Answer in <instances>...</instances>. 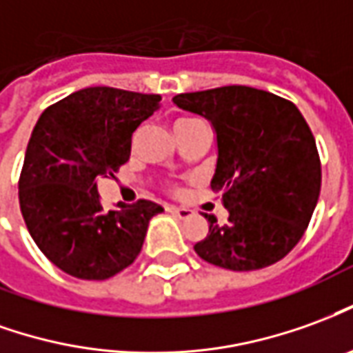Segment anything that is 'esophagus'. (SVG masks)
<instances>
[{
    "label": "esophagus",
    "mask_w": 353,
    "mask_h": 353,
    "mask_svg": "<svg viewBox=\"0 0 353 353\" xmlns=\"http://www.w3.org/2000/svg\"><path fill=\"white\" fill-rule=\"evenodd\" d=\"M168 212H172V214H174V216L179 219H187L193 216V212L189 210V208H179V206H170Z\"/></svg>",
    "instance_id": "esophagus-1"
}]
</instances>
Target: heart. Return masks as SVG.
Masks as SVG:
<instances>
[{
    "mask_svg": "<svg viewBox=\"0 0 353 353\" xmlns=\"http://www.w3.org/2000/svg\"><path fill=\"white\" fill-rule=\"evenodd\" d=\"M179 122H191V118H183V120H179ZM179 122H177V124H179Z\"/></svg>",
    "mask_w": 353,
    "mask_h": 353,
    "instance_id": "obj_1",
    "label": "heart"
}]
</instances>
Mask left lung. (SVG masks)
Returning <instances> with one entry per match:
<instances>
[{
    "label": "left lung",
    "instance_id": "obj_1",
    "mask_svg": "<svg viewBox=\"0 0 353 353\" xmlns=\"http://www.w3.org/2000/svg\"><path fill=\"white\" fill-rule=\"evenodd\" d=\"M174 103L214 128L218 159L210 187L229 212L223 225L204 214L208 235L194 252L231 271L279 262L304 235L321 191V162L302 112L246 85L181 93Z\"/></svg>",
    "mask_w": 353,
    "mask_h": 353
}]
</instances>
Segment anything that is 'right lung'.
<instances>
[{
	"label": "right lung",
	"instance_id": "obj_1",
	"mask_svg": "<svg viewBox=\"0 0 353 353\" xmlns=\"http://www.w3.org/2000/svg\"><path fill=\"white\" fill-rule=\"evenodd\" d=\"M160 108V95L85 88L46 108L32 132L19 202L34 243L72 277L103 281L141 252L151 201L101 206L97 179L114 176L132 152V135Z\"/></svg>",
	"mask_w": 353,
	"mask_h": 353
}]
</instances>
